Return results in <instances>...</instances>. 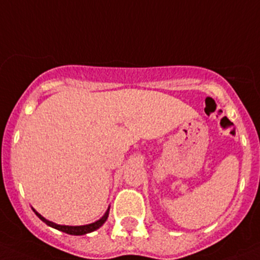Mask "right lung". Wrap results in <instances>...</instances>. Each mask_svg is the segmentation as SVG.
<instances>
[{"label": "right lung", "mask_w": 260, "mask_h": 260, "mask_svg": "<svg viewBox=\"0 0 260 260\" xmlns=\"http://www.w3.org/2000/svg\"><path fill=\"white\" fill-rule=\"evenodd\" d=\"M108 211H110V209L107 210V212L105 213V216L102 218H100L99 221L93 222V223H90V224H86V226H60V224H55L53 223V222L48 221V219H45L43 216L39 215L38 212H36V215L38 216L39 218L42 219L43 222H45V223L48 224V226L53 227V228H56V230L61 231V232H65L68 233V235H74V236H81V235H86V233H90L92 232V231L98 230V228H100L102 226V224L106 222V219L108 217Z\"/></svg>", "instance_id": "right-lung-1"}]
</instances>
